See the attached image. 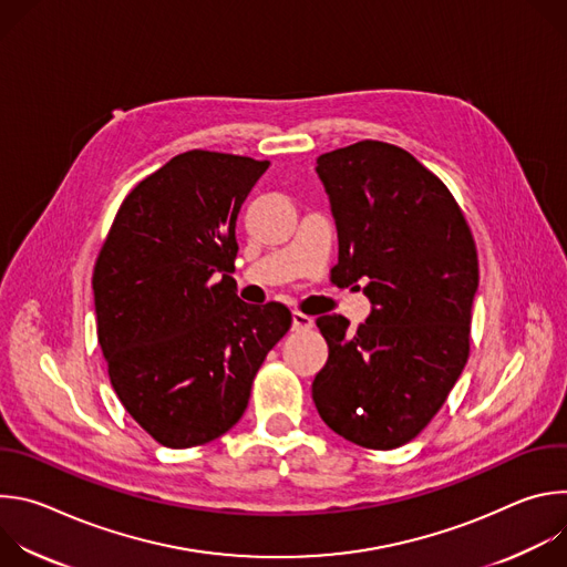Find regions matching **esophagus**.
<instances>
[{"instance_id":"obj_1","label":"esophagus","mask_w":567,"mask_h":567,"mask_svg":"<svg viewBox=\"0 0 567 567\" xmlns=\"http://www.w3.org/2000/svg\"><path fill=\"white\" fill-rule=\"evenodd\" d=\"M291 328L293 330H311L313 328V318L311 316H305L300 311H293L291 316Z\"/></svg>"}]
</instances>
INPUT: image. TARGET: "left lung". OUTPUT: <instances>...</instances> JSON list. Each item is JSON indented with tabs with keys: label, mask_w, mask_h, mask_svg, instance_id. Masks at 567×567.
I'll return each mask as SVG.
<instances>
[{
	"label": "left lung",
	"mask_w": 567,
	"mask_h": 567,
	"mask_svg": "<svg viewBox=\"0 0 567 567\" xmlns=\"http://www.w3.org/2000/svg\"><path fill=\"white\" fill-rule=\"evenodd\" d=\"M316 164L339 230L332 276L363 285L372 311L357 330L316 318L330 357L311 396L341 437L396 449L429 426L468 359L475 241L451 190L406 150L359 141Z\"/></svg>",
	"instance_id": "1"
}]
</instances>
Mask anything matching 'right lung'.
I'll return each instance as SVG.
<instances>
[{"instance_id":"obj_1","label":"right lung","mask_w":567,"mask_h":567,"mask_svg":"<svg viewBox=\"0 0 567 567\" xmlns=\"http://www.w3.org/2000/svg\"><path fill=\"white\" fill-rule=\"evenodd\" d=\"M269 161L173 156L123 199L94 267L99 343L114 392L168 449L206 444L245 415L291 311L235 293V221Z\"/></svg>"}]
</instances>
